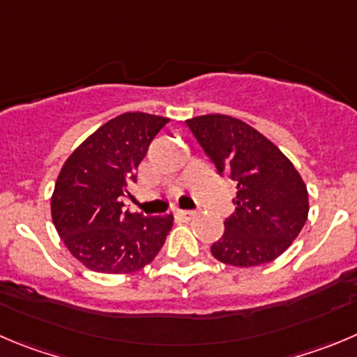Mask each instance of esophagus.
<instances>
[{
	"mask_svg": "<svg viewBox=\"0 0 357 357\" xmlns=\"http://www.w3.org/2000/svg\"><path fill=\"white\" fill-rule=\"evenodd\" d=\"M178 215L181 216V218L192 220V218H194L195 215H197V213H195V211H186V209H179V211H178Z\"/></svg>",
	"mask_w": 357,
	"mask_h": 357,
	"instance_id": "esophagus-1",
	"label": "esophagus"
}]
</instances>
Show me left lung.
<instances>
[{
    "instance_id": "left-lung-1",
    "label": "left lung",
    "mask_w": 357,
    "mask_h": 357,
    "mask_svg": "<svg viewBox=\"0 0 357 357\" xmlns=\"http://www.w3.org/2000/svg\"><path fill=\"white\" fill-rule=\"evenodd\" d=\"M220 176L238 183L236 211L213 243L216 261L252 268L275 261L308 218V190L291 160L248 123L225 114L186 119Z\"/></svg>"
}]
</instances>
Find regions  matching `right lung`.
I'll return each instance as SVG.
<instances>
[{
    "label": "right lung",
    "instance_id": "add662e5",
    "mask_svg": "<svg viewBox=\"0 0 357 357\" xmlns=\"http://www.w3.org/2000/svg\"><path fill=\"white\" fill-rule=\"evenodd\" d=\"M169 118L125 112L93 132L66 158L51 197L52 224L70 254L96 273H135L158 255L172 216L123 209L126 183Z\"/></svg>",
    "mask_w": 357,
    "mask_h": 357
}]
</instances>
